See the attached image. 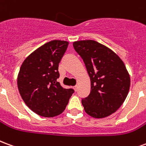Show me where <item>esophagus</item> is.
I'll return each instance as SVG.
<instances>
[{
    "instance_id": "1",
    "label": "esophagus",
    "mask_w": 146,
    "mask_h": 146,
    "mask_svg": "<svg viewBox=\"0 0 146 146\" xmlns=\"http://www.w3.org/2000/svg\"><path fill=\"white\" fill-rule=\"evenodd\" d=\"M73 89H74V91H75V92H77L78 87H77V86H75V87H73Z\"/></svg>"
}]
</instances>
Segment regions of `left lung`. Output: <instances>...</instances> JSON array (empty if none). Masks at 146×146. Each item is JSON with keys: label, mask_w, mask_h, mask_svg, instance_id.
<instances>
[{"label": "left lung", "mask_w": 146, "mask_h": 146, "mask_svg": "<svg viewBox=\"0 0 146 146\" xmlns=\"http://www.w3.org/2000/svg\"><path fill=\"white\" fill-rule=\"evenodd\" d=\"M91 80V92L83 98L84 111L94 118L115 113L125 101L131 79L122 59L106 46L92 40L73 42Z\"/></svg>", "instance_id": "obj_1"}]
</instances>
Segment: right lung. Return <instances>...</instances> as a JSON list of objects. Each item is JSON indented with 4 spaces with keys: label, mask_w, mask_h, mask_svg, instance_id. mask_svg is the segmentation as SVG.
Segmentation results:
<instances>
[{
    "label": "right lung",
    "mask_w": 146,
    "mask_h": 146,
    "mask_svg": "<svg viewBox=\"0 0 146 146\" xmlns=\"http://www.w3.org/2000/svg\"><path fill=\"white\" fill-rule=\"evenodd\" d=\"M69 42L54 40L33 51L23 61L17 77L19 92L33 112L54 117L63 112L73 93L63 88L57 79L58 64Z\"/></svg>",
    "instance_id": "add662e5"
}]
</instances>
